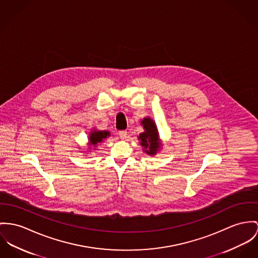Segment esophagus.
I'll return each instance as SVG.
<instances>
[{
  "label": "esophagus",
  "mask_w": 258,
  "mask_h": 258,
  "mask_svg": "<svg viewBox=\"0 0 258 258\" xmlns=\"http://www.w3.org/2000/svg\"><path fill=\"white\" fill-rule=\"evenodd\" d=\"M119 136L120 139H126V136H127V133H126V131H120V132H119Z\"/></svg>",
  "instance_id": "34e87169"
}]
</instances>
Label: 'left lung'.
<instances>
[{"label":"left lung","instance_id":"8db88e82","mask_svg":"<svg viewBox=\"0 0 258 258\" xmlns=\"http://www.w3.org/2000/svg\"><path fill=\"white\" fill-rule=\"evenodd\" d=\"M141 124L143 125L144 132L139 135V139L140 140V145L142 146V150L146 154L154 156L161 148L157 126L153 119L150 118H144L141 120Z\"/></svg>","mask_w":258,"mask_h":258}]
</instances>
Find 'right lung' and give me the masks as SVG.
I'll use <instances>...</instances> for the list:
<instances>
[{"label": "right lung", "mask_w": 258, "mask_h": 258, "mask_svg": "<svg viewBox=\"0 0 258 258\" xmlns=\"http://www.w3.org/2000/svg\"><path fill=\"white\" fill-rule=\"evenodd\" d=\"M110 137V133L107 131H97V130H93L91 131V133L89 134L88 140H89V145H93V147H95L98 143H101L104 141V139H107Z\"/></svg>", "instance_id": "add662e5"}]
</instances>
